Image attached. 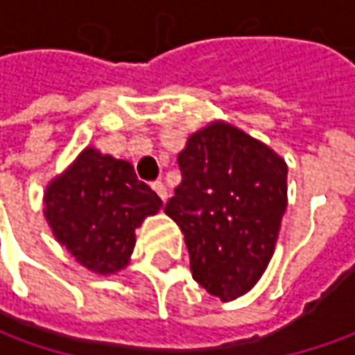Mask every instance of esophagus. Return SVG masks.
Masks as SVG:
<instances>
[{"instance_id": "esophagus-1", "label": "esophagus", "mask_w": 355, "mask_h": 355, "mask_svg": "<svg viewBox=\"0 0 355 355\" xmlns=\"http://www.w3.org/2000/svg\"><path fill=\"white\" fill-rule=\"evenodd\" d=\"M152 189H154L157 196H159L162 201H166V199H168V189H166V185L162 184V182H152Z\"/></svg>"}]
</instances>
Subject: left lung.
<instances>
[{"mask_svg": "<svg viewBox=\"0 0 355 355\" xmlns=\"http://www.w3.org/2000/svg\"><path fill=\"white\" fill-rule=\"evenodd\" d=\"M182 184L164 211L180 225L191 275L221 300L261 279L286 211V164L229 124L193 134L178 156Z\"/></svg>", "mask_w": 355, "mask_h": 355, "instance_id": "obj_1", "label": "left lung"}]
</instances>
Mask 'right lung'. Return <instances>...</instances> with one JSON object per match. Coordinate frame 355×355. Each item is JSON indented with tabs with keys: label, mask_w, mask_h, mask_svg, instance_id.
Listing matches in <instances>:
<instances>
[{
	"label": "right lung",
	"mask_w": 355,
	"mask_h": 355,
	"mask_svg": "<svg viewBox=\"0 0 355 355\" xmlns=\"http://www.w3.org/2000/svg\"><path fill=\"white\" fill-rule=\"evenodd\" d=\"M162 199L138 180L128 162L87 148L73 168L49 185L45 217L57 241L98 275L128 263L134 231Z\"/></svg>",
	"instance_id": "right-lung-1"
}]
</instances>
